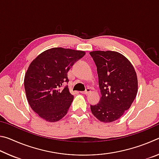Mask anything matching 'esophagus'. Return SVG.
<instances>
[{
	"instance_id": "1",
	"label": "esophagus",
	"mask_w": 159,
	"mask_h": 159,
	"mask_svg": "<svg viewBox=\"0 0 159 159\" xmlns=\"http://www.w3.org/2000/svg\"><path fill=\"white\" fill-rule=\"evenodd\" d=\"M90 88H86V90L85 91H83V92H80L82 94H85V95H88V93H90Z\"/></svg>"
}]
</instances>
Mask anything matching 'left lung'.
Returning <instances> with one entry per match:
<instances>
[{
  "label": "left lung",
  "mask_w": 159,
  "mask_h": 159,
  "mask_svg": "<svg viewBox=\"0 0 159 159\" xmlns=\"http://www.w3.org/2000/svg\"><path fill=\"white\" fill-rule=\"evenodd\" d=\"M98 70L102 97L98 104L90 105L94 116L111 123L121 117L133 104L138 90L134 66L124 55L115 51H92Z\"/></svg>",
  "instance_id": "obj_1"
}]
</instances>
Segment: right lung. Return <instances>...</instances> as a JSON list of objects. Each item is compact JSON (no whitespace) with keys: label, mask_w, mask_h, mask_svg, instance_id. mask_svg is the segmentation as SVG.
Segmentation results:
<instances>
[{"label":"right lung","mask_w":159,"mask_h":159,"mask_svg":"<svg viewBox=\"0 0 159 159\" xmlns=\"http://www.w3.org/2000/svg\"><path fill=\"white\" fill-rule=\"evenodd\" d=\"M85 52L53 48L39 55L29 64L25 76V89L31 108L48 122L65 116L74 99L69 92L67 74Z\"/></svg>","instance_id":"right-lung-1"}]
</instances>
